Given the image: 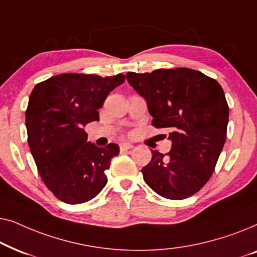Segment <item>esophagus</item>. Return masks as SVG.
I'll return each instance as SVG.
<instances>
[{
    "label": "esophagus",
    "instance_id": "obj_1",
    "mask_svg": "<svg viewBox=\"0 0 257 257\" xmlns=\"http://www.w3.org/2000/svg\"><path fill=\"white\" fill-rule=\"evenodd\" d=\"M119 149H120L121 152H124V151L133 149V145H132V144H128V143H121L120 145H119Z\"/></svg>",
    "mask_w": 257,
    "mask_h": 257
}]
</instances>
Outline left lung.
<instances>
[{
    "label": "left lung",
    "mask_w": 257,
    "mask_h": 257,
    "mask_svg": "<svg viewBox=\"0 0 257 257\" xmlns=\"http://www.w3.org/2000/svg\"><path fill=\"white\" fill-rule=\"evenodd\" d=\"M126 77L146 99L152 125L168 130L172 140L168 153L152 151L142 170L144 180L166 199L189 198L212 177L226 142L229 106L222 87L188 68L127 72Z\"/></svg>",
    "instance_id": "1"
}]
</instances>
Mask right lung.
I'll use <instances>...</instances> for the list:
<instances>
[{
	"label": "right lung",
	"mask_w": 257,
	"mask_h": 257,
	"mask_svg": "<svg viewBox=\"0 0 257 257\" xmlns=\"http://www.w3.org/2000/svg\"><path fill=\"white\" fill-rule=\"evenodd\" d=\"M125 76L62 73L36 84L26 111L28 144L38 173L56 198L70 205L98 195L107 182L105 171L119 154L115 144L87 143V122Z\"/></svg>",
	"instance_id": "right-lung-1"
}]
</instances>
